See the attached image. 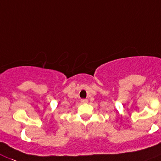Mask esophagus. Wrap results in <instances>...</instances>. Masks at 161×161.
Listing matches in <instances>:
<instances>
[{
  "instance_id": "34e87169",
  "label": "esophagus",
  "mask_w": 161,
  "mask_h": 161,
  "mask_svg": "<svg viewBox=\"0 0 161 161\" xmlns=\"http://www.w3.org/2000/svg\"><path fill=\"white\" fill-rule=\"evenodd\" d=\"M87 99H81V103H87Z\"/></svg>"
}]
</instances>
